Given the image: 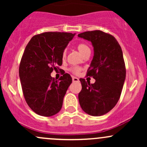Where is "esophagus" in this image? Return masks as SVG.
<instances>
[{"instance_id": "34e87169", "label": "esophagus", "mask_w": 147, "mask_h": 147, "mask_svg": "<svg viewBox=\"0 0 147 147\" xmlns=\"http://www.w3.org/2000/svg\"><path fill=\"white\" fill-rule=\"evenodd\" d=\"M72 81H73V82H78L79 80V79L77 78V77H72Z\"/></svg>"}]
</instances>
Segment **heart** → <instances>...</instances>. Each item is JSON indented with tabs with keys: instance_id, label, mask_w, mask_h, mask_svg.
Wrapping results in <instances>:
<instances>
[{
	"instance_id": "heart-1",
	"label": "heart",
	"mask_w": 147,
	"mask_h": 147,
	"mask_svg": "<svg viewBox=\"0 0 147 147\" xmlns=\"http://www.w3.org/2000/svg\"><path fill=\"white\" fill-rule=\"evenodd\" d=\"M77 50H79V53H80L81 55H83L86 52L88 51V50H90V48H89L88 46L86 44H85V43H80V44H79L78 45H77ZM65 55H66V52L64 51L63 53V58L65 57ZM71 71L73 72L74 73L77 74V73H79V71H80V68H72Z\"/></svg>"
}]
</instances>
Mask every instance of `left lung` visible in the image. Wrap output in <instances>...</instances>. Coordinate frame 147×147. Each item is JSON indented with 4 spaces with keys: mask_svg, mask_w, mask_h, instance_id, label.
Masks as SVG:
<instances>
[{
    "mask_svg": "<svg viewBox=\"0 0 147 147\" xmlns=\"http://www.w3.org/2000/svg\"><path fill=\"white\" fill-rule=\"evenodd\" d=\"M79 38L90 41L94 56L87 75L95 79L90 84L79 79L82 89L79 102L82 110L92 116L107 113L116 105L126 79L122 48L112 35L100 30L79 34Z\"/></svg>",
    "mask_w": 147,
    "mask_h": 147,
    "instance_id": "left-lung-1",
    "label": "left lung"
}]
</instances>
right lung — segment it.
I'll use <instances>...</instances> for the list:
<instances>
[{
	"mask_svg": "<svg viewBox=\"0 0 147 147\" xmlns=\"http://www.w3.org/2000/svg\"><path fill=\"white\" fill-rule=\"evenodd\" d=\"M75 35L42 33L34 36L25 47L19 66L20 81L27 104L39 115L50 117L61 109L72 77L65 73L57 81L50 74L62 65L64 50Z\"/></svg>",
	"mask_w": 147,
	"mask_h": 147,
	"instance_id": "right-lung-1",
	"label": "right lung"
}]
</instances>
